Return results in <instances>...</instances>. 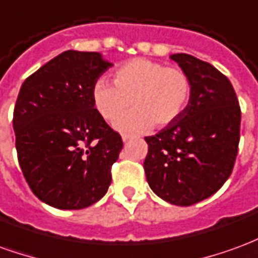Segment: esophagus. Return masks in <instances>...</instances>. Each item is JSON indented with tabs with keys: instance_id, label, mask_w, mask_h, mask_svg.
<instances>
[{
	"instance_id": "1",
	"label": "esophagus",
	"mask_w": 258,
	"mask_h": 258,
	"mask_svg": "<svg viewBox=\"0 0 258 258\" xmlns=\"http://www.w3.org/2000/svg\"><path fill=\"white\" fill-rule=\"evenodd\" d=\"M121 138H123L124 142H127V141H130L131 138H133V135H130V134H123L121 135Z\"/></svg>"
}]
</instances>
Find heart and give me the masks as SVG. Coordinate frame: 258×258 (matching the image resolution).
Returning <instances> with one entry per match:
<instances>
[{
  "label": "heart",
  "mask_w": 258,
  "mask_h": 258,
  "mask_svg": "<svg viewBox=\"0 0 258 258\" xmlns=\"http://www.w3.org/2000/svg\"><path fill=\"white\" fill-rule=\"evenodd\" d=\"M113 81L114 85L98 80L92 90V101L102 117L110 124L118 121L116 127L124 133L145 131L153 124L164 127L173 123L185 110L192 92L189 76L182 69L166 68L142 58L118 68ZM131 103L136 110L123 119Z\"/></svg>",
  "instance_id": "heart-1"
}]
</instances>
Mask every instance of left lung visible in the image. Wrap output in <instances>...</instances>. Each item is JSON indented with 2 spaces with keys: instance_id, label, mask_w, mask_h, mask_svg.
<instances>
[{
  "instance_id": "left-lung-1",
  "label": "left lung",
  "mask_w": 258,
  "mask_h": 258,
  "mask_svg": "<svg viewBox=\"0 0 258 258\" xmlns=\"http://www.w3.org/2000/svg\"><path fill=\"white\" fill-rule=\"evenodd\" d=\"M170 58L189 76L192 92L178 118L156 135L145 137L144 168L159 198L190 206L216 194L232 173L240 107L231 81L213 64L188 53Z\"/></svg>"
}]
</instances>
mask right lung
<instances>
[{"instance_id":"obj_1","label":"right lung","mask_w":258,"mask_h":258,"mask_svg":"<svg viewBox=\"0 0 258 258\" xmlns=\"http://www.w3.org/2000/svg\"><path fill=\"white\" fill-rule=\"evenodd\" d=\"M113 64L99 52L64 51L29 76L14 110L20 168L38 199L80 210L102 199L123 149L94 106L92 90Z\"/></svg>"}]
</instances>
